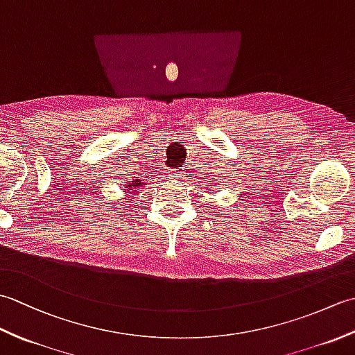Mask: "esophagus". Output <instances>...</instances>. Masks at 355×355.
Segmentation results:
<instances>
[{
    "label": "esophagus",
    "instance_id": "1",
    "mask_svg": "<svg viewBox=\"0 0 355 355\" xmlns=\"http://www.w3.org/2000/svg\"><path fill=\"white\" fill-rule=\"evenodd\" d=\"M171 178H172V180H177V182H182V180H183V173H180V171L173 169V171L171 172Z\"/></svg>",
    "mask_w": 355,
    "mask_h": 355
}]
</instances>
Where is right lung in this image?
Segmentation results:
<instances>
[{
	"mask_svg": "<svg viewBox=\"0 0 355 355\" xmlns=\"http://www.w3.org/2000/svg\"><path fill=\"white\" fill-rule=\"evenodd\" d=\"M145 184H146V182L143 178H140V177H131L130 180H126V182H125L122 191L128 197V195H131V193H137Z\"/></svg>",
	"mask_w": 355,
	"mask_h": 355,
	"instance_id": "obj_1",
	"label": "right lung"
}]
</instances>
